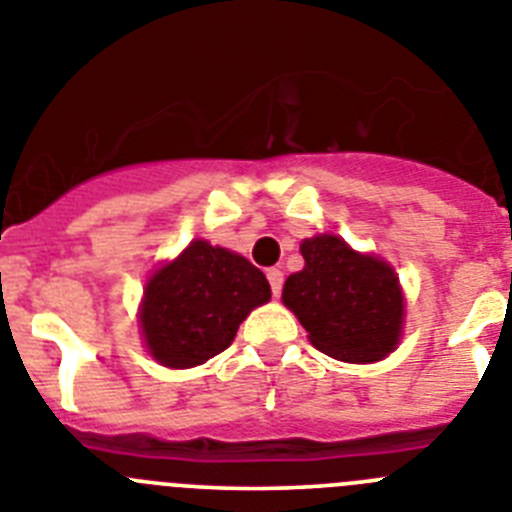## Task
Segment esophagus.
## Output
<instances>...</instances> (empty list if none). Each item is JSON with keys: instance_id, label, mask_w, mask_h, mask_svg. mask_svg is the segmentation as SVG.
<instances>
[{"instance_id": "obj_1", "label": "esophagus", "mask_w": 512, "mask_h": 512, "mask_svg": "<svg viewBox=\"0 0 512 512\" xmlns=\"http://www.w3.org/2000/svg\"><path fill=\"white\" fill-rule=\"evenodd\" d=\"M266 279H269V284H271V295H274V297L282 295V284H284L282 271L269 269V271H266Z\"/></svg>"}]
</instances>
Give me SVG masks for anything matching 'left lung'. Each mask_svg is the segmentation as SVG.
Returning a JSON list of instances; mask_svg holds the SVG:
<instances>
[{"instance_id": "obj_1", "label": "left lung", "mask_w": 512, "mask_h": 512, "mask_svg": "<svg viewBox=\"0 0 512 512\" xmlns=\"http://www.w3.org/2000/svg\"><path fill=\"white\" fill-rule=\"evenodd\" d=\"M305 269L284 282L282 300L310 333L312 346L341 361H377L400 341L402 292L395 271L348 248L338 235L300 246Z\"/></svg>"}]
</instances>
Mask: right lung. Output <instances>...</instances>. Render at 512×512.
<instances>
[{
  "label": "right lung",
  "instance_id": "add662e5",
  "mask_svg": "<svg viewBox=\"0 0 512 512\" xmlns=\"http://www.w3.org/2000/svg\"><path fill=\"white\" fill-rule=\"evenodd\" d=\"M269 297L264 271L251 261L192 241L148 282L140 328L153 359L174 369L197 366L225 351L248 312Z\"/></svg>",
  "mask_w": 512,
  "mask_h": 512
}]
</instances>
